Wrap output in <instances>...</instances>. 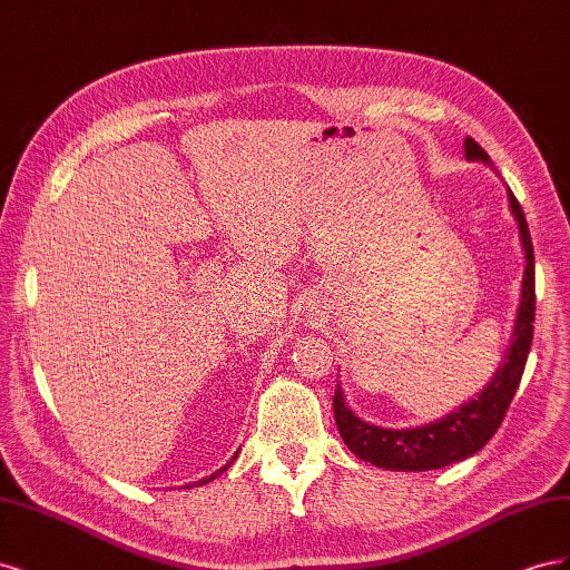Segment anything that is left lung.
<instances>
[{"mask_svg": "<svg viewBox=\"0 0 570 570\" xmlns=\"http://www.w3.org/2000/svg\"><path fill=\"white\" fill-rule=\"evenodd\" d=\"M465 159L490 164V154L482 149L473 137H465ZM511 212L519 220L521 243L525 249V273L519 316H515L511 347L504 354V364L499 366L488 387L475 400L452 411L450 416L411 430L377 428L356 419L344 404L342 390L337 385L333 394L335 423L344 444L364 461H371L377 469L387 471H433L473 456L485 446L497 428L502 425L511 400L525 371V361L532 344V323H534V254L532 239L528 230V220L519 199L509 193Z\"/></svg>", "mask_w": 570, "mask_h": 570, "instance_id": "1", "label": "left lung"}]
</instances>
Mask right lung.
I'll return each instance as SVG.
<instances>
[{
  "instance_id": "add662e5",
  "label": "right lung",
  "mask_w": 570,
  "mask_h": 570,
  "mask_svg": "<svg viewBox=\"0 0 570 570\" xmlns=\"http://www.w3.org/2000/svg\"><path fill=\"white\" fill-rule=\"evenodd\" d=\"M233 459H235V456H233ZM230 463H233V461H228V463H226V465H223V469H220V471H218V473H223V471H226V469H228V465H230ZM218 473H214V475H209V478H204V480H199V482H197V485H204V482H209V480H214V478H216V475H218ZM187 488H189V485H187Z\"/></svg>"
}]
</instances>
